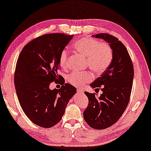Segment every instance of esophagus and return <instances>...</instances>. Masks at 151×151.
<instances>
[{"instance_id":"1","label":"esophagus","mask_w":151,"mask_h":151,"mask_svg":"<svg viewBox=\"0 0 151 151\" xmlns=\"http://www.w3.org/2000/svg\"><path fill=\"white\" fill-rule=\"evenodd\" d=\"M77 92H78V93H83V91L81 89H80V88H79V89H78V91H77Z\"/></svg>"}]
</instances>
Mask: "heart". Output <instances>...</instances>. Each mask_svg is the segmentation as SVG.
<instances>
[{"label":"heart","instance_id":"obj_1","mask_svg":"<svg viewBox=\"0 0 151 151\" xmlns=\"http://www.w3.org/2000/svg\"><path fill=\"white\" fill-rule=\"evenodd\" d=\"M73 47L76 52L86 58V66L96 74L100 75L104 73L112 62V50L106 42H100L91 37H84L77 41ZM68 58V50H62L59 57V64L61 68H67ZM92 79L93 75L89 72L73 73L68 76V82L76 87L83 86Z\"/></svg>","mask_w":151,"mask_h":151}]
</instances>
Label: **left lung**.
I'll use <instances>...</instances> for the list:
<instances>
[{"label": "left lung", "mask_w": 151, "mask_h": 151, "mask_svg": "<svg viewBox=\"0 0 151 151\" xmlns=\"http://www.w3.org/2000/svg\"><path fill=\"white\" fill-rule=\"evenodd\" d=\"M93 37L104 39L112 48L113 58L109 68L91 86L102 94L85 92L89 104L83 112L87 124L95 129H104L114 124L123 114L129 103L134 76L132 59L126 47L115 37L99 33Z\"/></svg>", "instance_id": "1"}]
</instances>
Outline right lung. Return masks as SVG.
<instances>
[{
	"instance_id": "add662e5",
	"label": "right lung",
	"mask_w": 151,
	"mask_h": 151,
	"mask_svg": "<svg viewBox=\"0 0 151 151\" xmlns=\"http://www.w3.org/2000/svg\"><path fill=\"white\" fill-rule=\"evenodd\" d=\"M73 35L45 34L24 47L17 61L14 84L19 102L28 118L37 126L49 128L61 120L76 87L62 83L60 89L50 90L52 81L61 76L59 57Z\"/></svg>"
}]
</instances>
